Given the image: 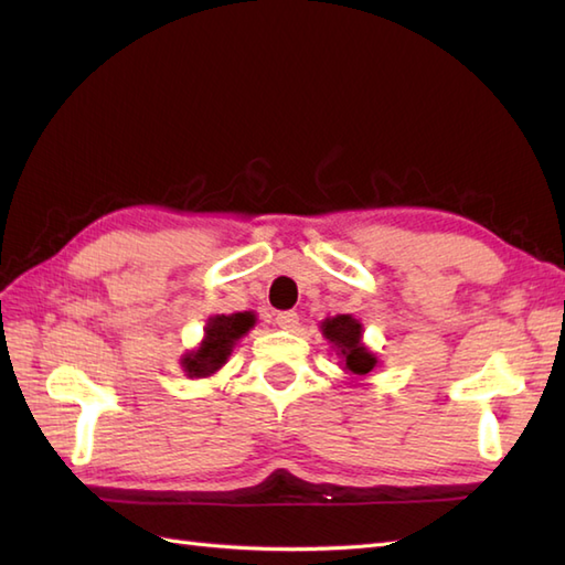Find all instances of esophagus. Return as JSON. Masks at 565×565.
I'll use <instances>...</instances> for the list:
<instances>
[{
    "instance_id": "esophagus-1",
    "label": "esophagus",
    "mask_w": 565,
    "mask_h": 565,
    "mask_svg": "<svg viewBox=\"0 0 565 565\" xmlns=\"http://www.w3.org/2000/svg\"><path fill=\"white\" fill-rule=\"evenodd\" d=\"M276 326L281 330H294L298 326V316L294 310H284V313H276Z\"/></svg>"
}]
</instances>
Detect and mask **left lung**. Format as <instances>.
I'll use <instances>...</instances> for the list:
<instances>
[{
    "instance_id": "1",
    "label": "left lung",
    "mask_w": 565,
    "mask_h": 565,
    "mask_svg": "<svg viewBox=\"0 0 565 565\" xmlns=\"http://www.w3.org/2000/svg\"><path fill=\"white\" fill-rule=\"evenodd\" d=\"M320 332L340 356V366L352 383L369 379L381 364L379 354L364 344V326L354 316L326 318L320 322Z\"/></svg>"
}]
</instances>
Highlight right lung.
Segmentation results:
<instances>
[{
  "label": "right lung",
  "instance_id": "right-lung-1",
  "mask_svg": "<svg viewBox=\"0 0 565 565\" xmlns=\"http://www.w3.org/2000/svg\"><path fill=\"white\" fill-rule=\"evenodd\" d=\"M257 316L252 310L231 316H211L203 328V340L199 347L182 354L179 364L186 379H209L215 371H221L233 354V347L255 328Z\"/></svg>",
  "mask_w": 565,
  "mask_h": 565
}]
</instances>
